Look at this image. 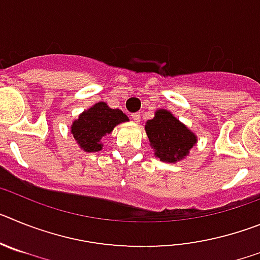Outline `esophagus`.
<instances>
[{
	"mask_svg": "<svg viewBox=\"0 0 260 260\" xmlns=\"http://www.w3.org/2000/svg\"><path fill=\"white\" fill-rule=\"evenodd\" d=\"M132 118L134 119V122H141V114L139 113H133Z\"/></svg>",
	"mask_w": 260,
	"mask_h": 260,
	"instance_id": "1",
	"label": "esophagus"
}]
</instances>
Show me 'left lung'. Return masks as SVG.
Returning a JSON list of instances; mask_svg holds the SVG:
<instances>
[{"label":"left lung","instance_id":"obj_1","mask_svg":"<svg viewBox=\"0 0 260 260\" xmlns=\"http://www.w3.org/2000/svg\"><path fill=\"white\" fill-rule=\"evenodd\" d=\"M146 133L155 156L165 162L182 160L198 141L194 133L167 109L156 110L155 117L147 121Z\"/></svg>","mask_w":260,"mask_h":260}]
</instances>
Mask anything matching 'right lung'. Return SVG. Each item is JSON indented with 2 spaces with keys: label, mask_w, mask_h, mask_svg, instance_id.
I'll return each mask as SVG.
<instances>
[{
  "label": "right lung",
  "mask_w": 260,
  "mask_h": 260,
  "mask_svg": "<svg viewBox=\"0 0 260 260\" xmlns=\"http://www.w3.org/2000/svg\"><path fill=\"white\" fill-rule=\"evenodd\" d=\"M128 121L122 110L112 109L107 103L99 102L80 113L71 125V134L86 152H98L103 148L102 138L110 134L118 123Z\"/></svg>",
  "instance_id": "add662e5"
}]
</instances>
